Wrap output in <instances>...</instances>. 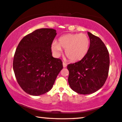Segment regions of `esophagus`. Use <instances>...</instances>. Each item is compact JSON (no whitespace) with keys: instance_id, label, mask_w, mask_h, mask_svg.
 Wrapping results in <instances>:
<instances>
[{"instance_id":"34e87169","label":"esophagus","mask_w":122,"mask_h":122,"mask_svg":"<svg viewBox=\"0 0 122 122\" xmlns=\"http://www.w3.org/2000/svg\"><path fill=\"white\" fill-rule=\"evenodd\" d=\"M67 66V64L66 62H63V67H66Z\"/></svg>"}]
</instances>
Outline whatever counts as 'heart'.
Here are the masks:
<instances>
[{
  "instance_id": "heart-1",
  "label": "heart",
  "mask_w": 122,
  "mask_h": 122,
  "mask_svg": "<svg viewBox=\"0 0 122 122\" xmlns=\"http://www.w3.org/2000/svg\"><path fill=\"white\" fill-rule=\"evenodd\" d=\"M90 39L84 33H68L58 38V42L53 41L51 49L56 56L65 50V55L69 60L77 62L83 59L90 47Z\"/></svg>"
}]
</instances>
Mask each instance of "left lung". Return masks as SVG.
Masks as SVG:
<instances>
[{"label":"left lung","instance_id":"obj_1","mask_svg":"<svg viewBox=\"0 0 122 122\" xmlns=\"http://www.w3.org/2000/svg\"><path fill=\"white\" fill-rule=\"evenodd\" d=\"M90 47L83 59L67 65L70 86L81 94H90L98 91L106 81L109 69L108 49L99 37L87 32Z\"/></svg>","mask_w":122,"mask_h":122}]
</instances>
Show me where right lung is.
<instances>
[{"label":"right lung","mask_w":122,"mask_h":122,"mask_svg":"<svg viewBox=\"0 0 122 122\" xmlns=\"http://www.w3.org/2000/svg\"><path fill=\"white\" fill-rule=\"evenodd\" d=\"M56 34L54 29H38L24 37L18 45L13 70L19 86L30 95L49 92L62 69L61 60L52 55L51 45Z\"/></svg>","instance_id":"right-lung-1"}]
</instances>
